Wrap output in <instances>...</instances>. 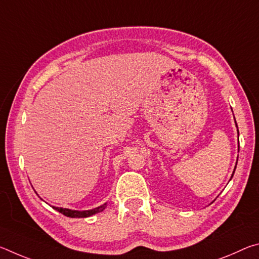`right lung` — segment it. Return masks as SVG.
Wrapping results in <instances>:
<instances>
[{"label": "right lung", "mask_w": 259, "mask_h": 259, "mask_svg": "<svg viewBox=\"0 0 259 259\" xmlns=\"http://www.w3.org/2000/svg\"><path fill=\"white\" fill-rule=\"evenodd\" d=\"M106 207V203L100 205V207L93 209V210H85V211H77V210H71V209H66V208H59V207H54L55 210L57 211H59L60 213L65 214V216L67 217H72V218H84V217H89V216H93L95 213H98L100 211H103V210Z\"/></svg>", "instance_id": "add662e5"}]
</instances>
